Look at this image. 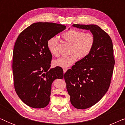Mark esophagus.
<instances>
[{"mask_svg":"<svg viewBox=\"0 0 125 125\" xmlns=\"http://www.w3.org/2000/svg\"><path fill=\"white\" fill-rule=\"evenodd\" d=\"M67 70H68L67 68H63V71H64V73H65Z\"/></svg>","mask_w":125,"mask_h":125,"instance_id":"1","label":"esophagus"}]
</instances>
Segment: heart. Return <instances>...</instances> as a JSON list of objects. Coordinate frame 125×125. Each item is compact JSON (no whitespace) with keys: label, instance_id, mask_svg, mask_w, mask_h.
<instances>
[{"label":"heart","instance_id":"1","mask_svg":"<svg viewBox=\"0 0 125 125\" xmlns=\"http://www.w3.org/2000/svg\"><path fill=\"white\" fill-rule=\"evenodd\" d=\"M63 39L66 42L72 44L71 55L62 56L53 61V65L56 67L67 68L75 62L77 57L80 59L86 57L92 52L94 46L95 39L93 34L89 32L71 29L62 33ZM59 39L56 37L49 39L47 47L49 52L52 55L57 56Z\"/></svg>","mask_w":125,"mask_h":125}]
</instances>
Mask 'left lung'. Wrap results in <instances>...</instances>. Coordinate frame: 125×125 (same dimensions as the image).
<instances>
[{
	"label": "left lung",
	"instance_id": "obj_1",
	"mask_svg": "<svg viewBox=\"0 0 125 125\" xmlns=\"http://www.w3.org/2000/svg\"><path fill=\"white\" fill-rule=\"evenodd\" d=\"M73 27L89 30L95 39L90 54L64 74L72 105L85 109L97 104L109 89L115 64L113 47L109 35L98 25L75 24Z\"/></svg>",
	"mask_w": 125,
	"mask_h": 125
}]
</instances>
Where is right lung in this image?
<instances>
[{"label":"right lung","mask_w":125,"mask_h":125,"mask_svg":"<svg viewBox=\"0 0 125 125\" xmlns=\"http://www.w3.org/2000/svg\"><path fill=\"white\" fill-rule=\"evenodd\" d=\"M65 28V25L59 24L35 23L21 32L15 42L12 60L15 89L20 100L29 106H47L52 83L64 77L60 68L49 69L52 56L47 42Z\"/></svg>","instance_id":"obj_1"}]
</instances>
